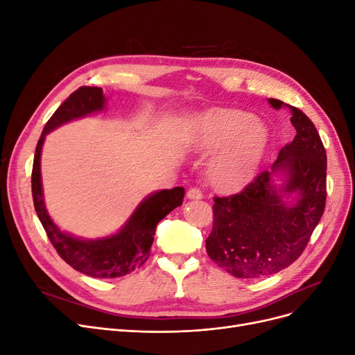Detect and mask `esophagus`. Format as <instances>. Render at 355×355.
Listing matches in <instances>:
<instances>
[{"label":"esophagus","mask_w":355,"mask_h":355,"mask_svg":"<svg viewBox=\"0 0 355 355\" xmlns=\"http://www.w3.org/2000/svg\"><path fill=\"white\" fill-rule=\"evenodd\" d=\"M187 197L189 200H201L202 194H201V191L198 188H189L188 192H187Z\"/></svg>","instance_id":"1"}]
</instances>
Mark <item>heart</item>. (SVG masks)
Instances as JSON below:
<instances>
[{
    "mask_svg": "<svg viewBox=\"0 0 355 355\" xmlns=\"http://www.w3.org/2000/svg\"><path fill=\"white\" fill-rule=\"evenodd\" d=\"M268 142L265 127L252 114L239 110H210L196 118L192 145L200 151H213L210 179L218 187H235L253 175Z\"/></svg>",
    "mask_w": 355,
    "mask_h": 355,
    "instance_id": "1",
    "label": "heart"
}]
</instances>
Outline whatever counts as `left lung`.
Masks as SVG:
<instances>
[{
    "instance_id": "left-lung-1",
    "label": "left lung",
    "mask_w": 355,
    "mask_h": 355,
    "mask_svg": "<svg viewBox=\"0 0 355 355\" xmlns=\"http://www.w3.org/2000/svg\"><path fill=\"white\" fill-rule=\"evenodd\" d=\"M268 102L274 110H290L296 136L271 168L239 194L214 197L213 230L206 240L210 259L237 278L272 275L292 265L326 206L327 157L315 125L295 106Z\"/></svg>"
}]
</instances>
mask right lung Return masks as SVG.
<instances>
[{"label":"right lung","mask_w":355,"mask_h":355,"mask_svg":"<svg viewBox=\"0 0 355 355\" xmlns=\"http://www.w3.org/2000/svg\"><path fill=\"white\" fill-rule=\"evenodd\" d=\"M106 106V98L101 87H80L63 102L47 121L37 144L34 166H32V198L35 211L47 237L59 256L73 270L96 278H116L133 272L142 266L149 256L158 222L182 206L185 189H161L144 198L123 227L108 237L85 240L62 231L53 222L44 204L41 182V149L46 136L77 118L101 112Z\"/></svg>","instance_id":"obj_1"}]
</instances>
